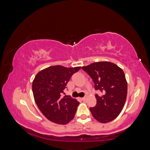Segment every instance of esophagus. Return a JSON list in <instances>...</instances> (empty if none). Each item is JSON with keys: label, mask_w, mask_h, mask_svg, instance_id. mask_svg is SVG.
Segmentation results:
<instances>
[{"label": "esophagus", "mask_w": 150, "mask_h": 150, "mask_svg": "<svg viewBox=\"0 0 150 150\" xmlns=\"http://www.w3.org/2000/svg\"><path fill=\"white\" fill-rule=\"evenodd\" d=\"M86 98H85V97H84V98H82V100H83V101H85V100H86Z\"/></svg>", "instance_id": "obj_1"}]
</instances>
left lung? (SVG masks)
<instances>
[{
    "instance_id": "obj_1",
    "label": "left lung",
    "mask_w": 150,
    "mask_h": 150,
    "mask_svg": "<svg viewBox=\"0 0 150 150\" xmlns=\"http://www.w3.org/2000/svg\"><path fill=\"white\" fill-rule=\"evenodd\" d=\"M92 79L95 90L102 92L96 94L97 103L90 110L93 118L101 123L112 121L124 107L127 93V83L123 70L108 62H93L82 67Z\"/></svg>"
}]
</instances>
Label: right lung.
Listing matches in <instances>:
<instances>
[{"mask_svg": "<svg viewBox=\"0 0 150 150\" xmlns=\"http://www.w3.org/2000/svg\"><path fill=\"white\" fill-rule=\"evenodd\" d=\"M81 67L54 66L45 68L35 77L32 92L37 106L50 121L65 125L75 116L79 102L70 96H62L71 76Z\"/></svg>", "mask_w": 150, "mask_h": 150, "instance_id": "add662e5", "label": "right lung"}]
</instances>
